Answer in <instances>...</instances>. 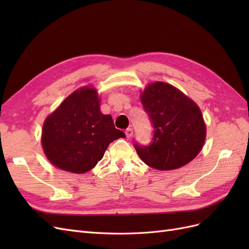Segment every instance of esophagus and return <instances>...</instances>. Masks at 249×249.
Listing matches in <instances>:
<instances>
[{"label":"esophagus","instance_id":"esophagus-1","mask_svg":"<svg viewBox=\"0 0 249 249\" xmlns=\"http://www.w3.org/2000/svg\"><path fill=\"white\" fill-rule=\"evenodd\" d=\"M133 129H131V127H129V129L125 130V136L126 138H131L133 136Z\"/></svg>","mask_w":249,"mask_h":249}]
</instances>
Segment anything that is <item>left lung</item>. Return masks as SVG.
Instances as JSON below:
<instances>
[{
	"mask_svg": "<svg viewBox=\"0 0 249 249\" xmlns=\"http://www.w3.org/2000/svg\"><path fill=\"white\" fill-rule=\"evenodd\" d=\"M140 99L154 127L149 145L134 143L140 159L159 170H173L191 162L201 150L207 133L197 105L164 82L148 84Z\"/></svg>",
	"mask_w": 249,
	"mask_h": 249,
	"instance_id": "obj_1",
	"label": "left lung"
}]
</instances>
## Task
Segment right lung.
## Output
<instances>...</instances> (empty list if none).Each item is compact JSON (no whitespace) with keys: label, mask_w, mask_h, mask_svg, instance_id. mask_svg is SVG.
Here are the masks:
<instances>
[{"label":"right lung","mask_w":249,"mask_h":249,"mask_svg":"<svg viewBox=\"0 0 249 249\" xmlns=\"http://www.w3.org/2000/svg\"><path fill=\"white\" fill-rule=\"evenodd\" d=\"M124 137L112 116L101 112L96 90L86 86L67 96L44 120L41 143L54 166L84 173L102 160L111 142Z\"/></svg>","instance_id":"obj_1"}]
</instances>
